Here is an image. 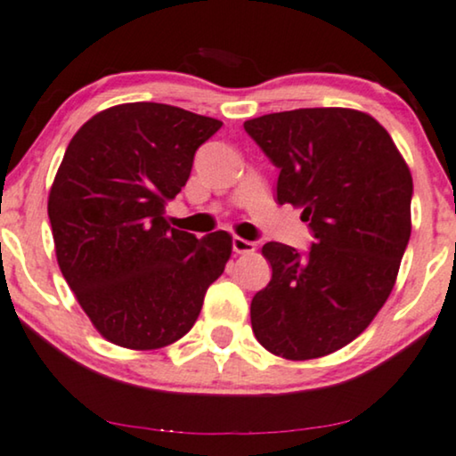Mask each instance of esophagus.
<instances>
[{"mask_svg":"<svg viewBox=\"0 0 456 456\" xmlns=\"http://www.w3.org/2000/svg\"><path fill=\"white\" fill-rule=\"evenodd\" d=\"M255 250H256L255 241L238 238V235H235V238H233V252H238V255H252Z\"/></svg>","mask_w":456,"mask_h":456,"instance_id":"esophagus-1","label":"esophagus"}]
</instances>
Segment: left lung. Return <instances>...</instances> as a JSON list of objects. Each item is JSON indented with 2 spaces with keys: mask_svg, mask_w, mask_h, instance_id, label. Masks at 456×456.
I'll return each instance as SVG.
<instances>
[{
  "mask_svg": "<svg viewBox=\"0 0 456 456\" xmlns=\"http://www.w3.org/2000/svg\"><path fill=\"white\" fill-rule=\"evenodd\" d=\"M280 168L278 201L303 208L309 255L267 241L271 281L250 305L252 332L292 362L360 337L395 286L411 240L412 176L394 138L357 109L318 107L244 122Z\"/></svg>",
  "mask_w": 456,
  "mask_h": 456,
  "instance_id": "obj_1",
  "label": "left lung"
}]
</instances>
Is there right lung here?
<instances>
[{
    "instance_id": "right-lung-1",
    "label": "right lung",
    "mask_w": 456,
    "mask_h": 456,
    "mask_svg": "<svg viewBox=\"0 0 456 456\" xmlns=\"http://www.w3.org/2000/svg\"><path fill=\"white\" fill-rule=\"evenodd\" d=\"M223 122L161 102H124L75 132L48 195L56 261L109 343L149 351L191 330L233 250L166 221L193 155Z\"/></svg>"
}]
</instances>
